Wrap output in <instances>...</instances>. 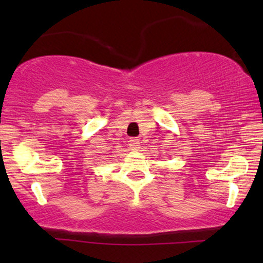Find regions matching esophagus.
Instances as JSON below:
<instances>
[{"instance_id": "obj_1", "label": "esophagus", "mask_w": 263, "mask_h": 263, "mask_svg": "<svg viewBox=\"0 0 263 263\" xmlns=\"http://www.w3.org/2000/svg\"><path fill=\"white\" fill-rule=\"evenodd\" d=\"M139 143H140L139 139H136V138H132L130 140H129V147H130L132 149H138L140 146Z\"/></svg>"}]
</instances>
